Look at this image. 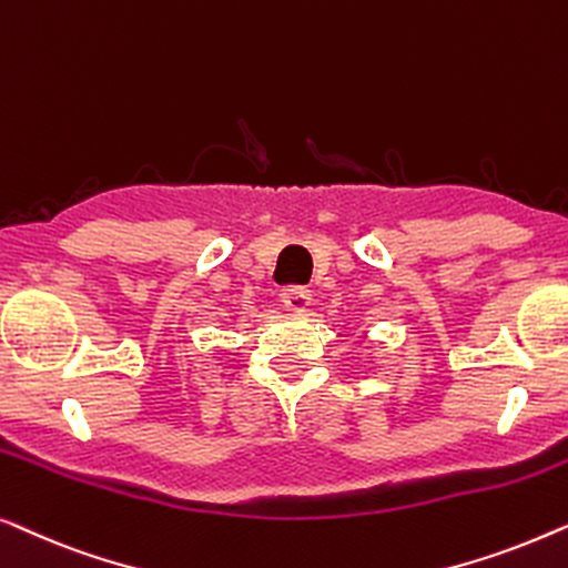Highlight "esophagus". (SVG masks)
Returning a JSON list of instances; mask_svg holds the SVG:
<instances>
[{
  "mask_svg": "<svg viewBox=\"0 0 568 568\" xmlns=\"http://www.w3.org/2000/svg\"><path fill=\"white\" fill-rule=\"evenodd\" d=\"M281 301L287 311H303L311 303V293L306 287H285L281 293Z\"/></svg>",
  "mask_w": 568,
  "mask_h": 568,
  "instance_id": "34e87169",
  "label": "esophagus"
}]
</instances>
